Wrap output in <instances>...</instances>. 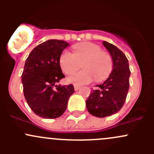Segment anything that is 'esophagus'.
Here are the masks:
<instances>
[{
  "instance_id": "34e87169",
  "label": "esophagus",
  "mask_w": 154,
  "mask_h": 154,
  "mask_svg": "<svg viewBox=\"0 0 154 154\" xmlns=\"http://www.w3.org/2000/svg\"><path fill=\"white\" fill-rule=\"evenodd\" d=\"M74 90H75V91H77V90L80 89V86H77V85H74Z\"/></svg>"
}]
</instances>
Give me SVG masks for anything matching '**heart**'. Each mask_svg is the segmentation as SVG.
Returning <instances> with one entry per match:
<instances>
[{
	"label": "heart",
	"mask_w": 154,
	"mask_h": 154,
	"mask_svg": "<svg viewBox=\"0 0 154 154\" xmlns=\"http://www.w3.org/2000/svg\"><path fill=\"white\" fill-rule=\"evenodd\" d=\"M59 63L62 71L70 74L80 67L82 71L75 72L68 77V82L75 85L89 83L94 79L97 82L105 80L111 74L113 61L111 56L102 51V48L93 43H82L73 47V54L63 51Z\"/></svg>",
	"instance_id": "b5f03b06"
}]
</instances>
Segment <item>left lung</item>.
<instances>
[{
	"label": "left lung",
	"mask_w": 154,
	"mask_h": 154,
	"mask_svg": "<svg viewBox=\"0 0 154 154\" xmlns=\"http://www.w3.org/2000/svg\"><path fill=\"white\" fill-rule=\"evenodd\" d=\"M104 47L112 58L113 68L109 77L90 93L86 100L88 112L98 118L110 116L122 108L130 86V70L125 54L113 45L104 41Z\"/></svg>",
	"instance_id": "obj_1"
}]
</instances>
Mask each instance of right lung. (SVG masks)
I'll list each match as a JSON object with an SVG mask.
<instances>
[{
	"mask_svg": "<svg viewBox=\"0 0 154 154\" xmlns=\"http://www.w3.org/2000/svg\"><path fill=\"white\" fill-rule=\"evenodd\" d=\"M68 45L63 40H48L34 48L26 60L21 75L24 97L32 112L43 119L61 116L74 92L73 85H57L65 77L59 59Z\"/></svg>",
	"mask_w": 154,
	"mask_h": 154,
	"instance_id": "right-lung-1",
	"label": "right lung"
}]
</instances>
